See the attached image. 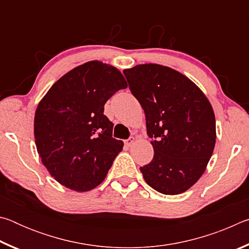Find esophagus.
<instances>
[{"instance_id":"34e87169","label":"esophagus","mask_w":249,"mask_h":249,"mask_svg":"<svg viewBox=\"0 0 249 249\" xmlns=\"http://www.w3.org/2000/svg\"><path fill=\"white\" fill-rule=\"evenodd\" d=\"M134 142H135V138L134 137H129V138H127V140L124 142V144H125V146L130 147V146L134 144Z\"/></svg>"}]
</instances>
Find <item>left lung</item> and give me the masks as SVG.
Segmentation results:
<instances>
[{
	"instance_id": "1",
	"label": "left lung",
	"mask_w": 249,
	"mask_h": 249,
	"mask_svg": "<svg viewBox=\"0 0 249 249\" xmlns=\"http://www.w3.org/2000/svg\"><path fill=\"white\" fill-rule=\"evenodd\" d=\"M146 115L154 158L141 167L147 184L175 196L192 187L215 146V116L190 79L165 66L138 65L123 71Z\"/></svg>"
}]
</instances>
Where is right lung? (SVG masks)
Listing matches in <instances>:
<instances>
[{"label": "right lung", "instance_id": "add662e5", "mask_svg": "<svg viewBox=\"0 0 249 249\" xmlns=\"http://www.w3.org/2000/svg\"><path fill=\"white\" fill-rule=\"evenodd\" d=\"M126 88L114 67L89 61L59 79L40 101L34 120L35 144L59 183L83 192L105 179L124 144L112 137L104 104Z\"/></svg>", "mask_w": 249, "mask_h": 249}]
</instances>
